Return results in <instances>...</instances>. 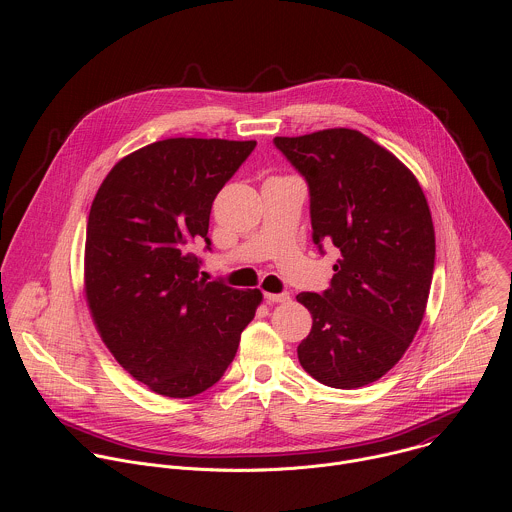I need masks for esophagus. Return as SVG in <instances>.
Returning a JSON list of instances; mask_svg holds the SVG:
<instances>
[{
  "label": "esophagus",
  "mask_w": 512,
  "mask_h": 512,
  "mask_svg": "<svg viewBox=\"0 0 512 512\" xmlns=\"http://www.w3.org/2000/svg\"><path fill=\"white\" fill-rule=\"evenodd\" d=\"M263 296L269 304H287L291 300L287 291H283V294H263Z\"/></svg>",
  "instance_id": "1"
}]
</instances>
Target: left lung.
<instances>
[{
  "instance_id": "8db88e82",
  "label": "left lung",
  "mask_w": 512,
  "mask_h": 512,
  "mask_svg": "<svg viewBox=\"0 0 512 512\" xmlns=\"http://www.w3.org/2000/svg\"><path fill=\"white\" fill-rule=\"evenodd\" d=\"M310 190L312 241L340 251L330 287L298 302L312 330L298 346L322 385L356 389L381 379L409 348L427 306L435 235L415 176L354 129L275 137Z\"/></svg>"
}]
</instances>
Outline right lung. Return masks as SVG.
Instances as JSON below:
<instances>
[{
  "mask_svg": "<svg viewBox=\"0 0 512 512\" xmlns=\"http://www.w3.org/2000/svg\"><path fill=\"white\" fill-rule=\"evenodd\" d=\"M257 141L174 137L129 154L103 180L87 223L85 291L121 367L164 397L210 389L233 362L259 289L198 277L210 208Z\"/></svg>",
  "mask_w": 512,
  "mask_h": 512,
  "instance_id": "right-lung-1",
  "label": "right lung"
}]
</instances>
